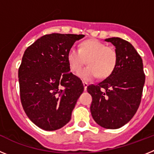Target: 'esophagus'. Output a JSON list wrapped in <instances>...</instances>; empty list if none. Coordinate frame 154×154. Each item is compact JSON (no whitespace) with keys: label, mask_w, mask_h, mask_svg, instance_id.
<instances>
[{"label":"esophagus","mask_w":154,"mask_h":154,"mask_svg":"<svg viewBox=\"0 0 154 154\" xmlns=\"http://www.w3.org/2000/svg\"><path fill=\"white\" fill-rule=\"evenodd\" d=\"M82 84H83V86H84V90H86L87 89V86H88V83L87 82H82Z\"/></svg>","instance_id":"1"}]
</instances>
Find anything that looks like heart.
Segmentation results:
<instances>
[{"mask_svg":"<svg viewBox=\"0 0 154 154\" xmlns=\"http://www.w3.org/2000/svg\"><path fill=\"white\" fill-rule=\"evenodd\" d=\"M85 59L88 65L80 71L79 76L88 81L97 76L100 79L106 78L112 74L116 67L118 55L115 48L96 39L83 41L78 49L71 48L68 51L67 61L72 72H79Z\"/></svg>","mask_w":154,"mask_h":154,"instance_id":"b5f03b06","label":"heart"}]
</instances>
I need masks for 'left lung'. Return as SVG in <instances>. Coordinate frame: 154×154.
Instances as JSON below:
<instances>
[{
  "label": "left lung",
  "mask_w": 154,
  "mask_h": 154,
  "mask_svg": "<svg viewBox=\"0 0 154 154\" xmlns=\"http://www.w3.org/2000/svg\"><path fill=\"white\" fill-rule=\"evenodd\" d=\"M106 41L116 47L118 60L115 70L87 91L92 97V118L100 126L118 129L135 115L141 102L145 82L143 60L130 42L119 38Z\"/></svg>",
  "instance_id": "obj_1"
}]
</instances>
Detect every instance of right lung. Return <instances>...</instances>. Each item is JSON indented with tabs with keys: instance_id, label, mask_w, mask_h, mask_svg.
I'll use <instances>...</instances> for the list:
<instances>
[{
	"instance_id": "add662e5",
	"label": "right lung",
	"mask_w": 154,
	"mask_h": 154,
	"mask_svg": "<svg viewBox=\"0 0 154 154\" xmlns=\"http://www.w3.org/2000/svg\"><path fill=\"white\" fill-rule=\"evenodd\" d=\"M84 36L45 35L24 51L18 69L21 105L28 117L42 130L52 131L67 124L83 92L82 80L70 72L67 53Z\"/></svg>"
}]
</instances>
